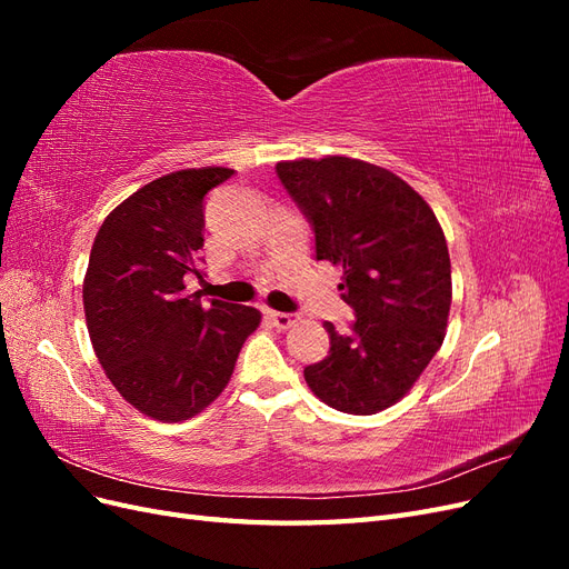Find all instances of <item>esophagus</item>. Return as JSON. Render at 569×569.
I'll return each mask as SVG.
<instances>
[{
    "label": "esophagus",
    "mask_w": 569,
    "mask_h": 569,
    "mask_svg": "<svg viewBox=\"0 0 569 569\" xmlns=\"http://www.w3.org/2000/svg\"><path fill=\"white\" fill-rule=\"evenodd\" d=\"M266 318L278 327V330H289L291 325L299 322V316L297 313H280V311H266Z\"/></svg>",
    "instance_id": "esophagus-1"
}]
</instances>
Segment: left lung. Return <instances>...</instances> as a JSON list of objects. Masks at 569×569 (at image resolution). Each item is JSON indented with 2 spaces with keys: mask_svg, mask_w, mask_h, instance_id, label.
<instances>
[{
  "mask_svg": "<svg viewBox=\"0 0 569 569\" xmlns=\"http://www.w3.org/2000/svg\"><path fill=\"white\" fill-rule=\"evenodd\" d=\"M280 182L311 222L316 258L343 268L349 332L303 377L318 399L372 416L406 396L446 337L451 258L427 201L387 168L347 157L282 161Z\"/></svg>",
  "mask_w": 569,
  "mask_h": 569,
  "instance_id": "left-lung-1",
  "label": "left lung"
}]
</instances>
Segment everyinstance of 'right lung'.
I'll list each match as a JSON object with an SVG mask.
<instances>
[{
    "mask_svg": "<svg viewBox=\"0 0 569 569\" xmlns=\"http://www.w3.org/2000/svg\"><path fill=\"white\" fill-rule=\"evenodd\" d=\"M232 176L213 166L151 180L94 237L82 284L92 347L120 396L153 420L180 422L218 399L261 322L251 306L184 291L187 274H203L206 194Z\"/></svg>",
    "mask_w": 569,
    "mask_h": 569,
    "instance_id": "add662e5",
    "label": "right lung"
}]
</instances>
